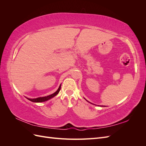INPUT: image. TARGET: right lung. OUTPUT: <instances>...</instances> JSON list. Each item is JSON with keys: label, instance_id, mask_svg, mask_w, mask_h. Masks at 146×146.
<instances>
[{"label": "right lung", "instance_id": "obj_1", "mask_svg": "<svg viewBox=\"0 0 146 146\" xmlns=\"http://www.w3.org/2000/svg\"><path fill=\"white\" fill-rule=\"evenodd\" d=\"M61 89V85H60L58 89L57 90V91L54 92V94H52L51 95L47 96H45V97H42V98H36V99H28L29 100L33 102H45L47 101L48 100H49L50 99H52V98H54L56 95H57L58 94V92H60Z\"/></svg>", "mask_w": 146, "mask_h": 146}]
</instances>
